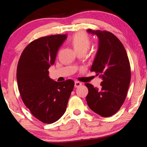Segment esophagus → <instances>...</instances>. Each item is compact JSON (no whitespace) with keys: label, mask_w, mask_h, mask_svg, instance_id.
I'll use <instances>...</instances> for the list:
<instances>
[{"label":"esophagus","mask_w":147,"mask_h":147,"mask_svg":"<svg viewBox=\"0 0 147 147\" xmlns=\"http://www.w3.org/2000/svg\"><path fill=\"white\" fill-rule=\"evenodd\" d=\"M82 84L80 82H78V81H75V82H74V87L75 88H78L80 86H82Z\"/></svg>","instance_id":"1"}]
</instances>
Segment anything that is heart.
<instances>
[{
	"label": "heart",
	"instance_id": "1",
	"mask_svg": "<svg viewBox=\"0 0 147 147\" xmlns=\"http://www.w3.org/2000/svg\"><path fill=\"white\" fill-rule=\"evenodd\" d=\"M71 44L74 49L78 52H86L91 45L90 39L84 32H78L74 34L71 39Z\"/></svg>",
	"mask_w": 147,
	"mask_h": 147
}]
</instances>
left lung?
<instances>
[{"mask_svg":"<svg viewBox=\"0 0 147 147\" xmlns=\"http://www.w3.org/2000/svg\"><path fill=\"white\" fill-rule=\"evenodd\" d=\"M88 32L98 38V48L91 71L102 79L100 88L86 84V96L92 111L103 117L115 114L125 100L131 79L130 65L123 45L109 32L92 30Z\"/></svg>","mask_w":147,"mask_h":147,"instance_id":"1","label":"left lung"}]
</instances>
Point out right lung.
<instances>
[{"label":"right lung","mask_w":147,"mask_h":147,"mask_svg":"<svg viewBox=\"0 0 147 147\" xmlns=\"http://www.w3.org/2000/svg\"><path fill=\"white\" fill-rule=\"evenodd\" d=\"M67 37L53 35L33 41L24 49L17 65L22 100L32 115L44 123H53L61 117L73 90L72 80L58 82L49 76V69Z\"/></svg>","instance_id":"add662e5"}]
</instances>
